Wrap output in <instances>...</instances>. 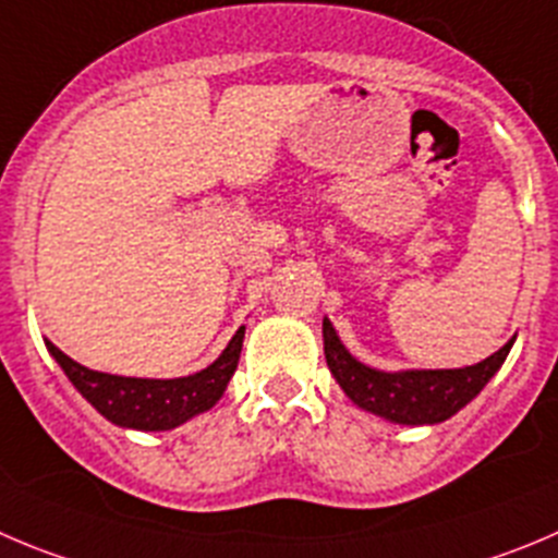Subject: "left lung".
<instances>
[{
    "label": "left lung",
    "mask_w": 558,
    "mask_h": 558,
    "mask_svg": "<svg viewBox=\"0 0 558 558\" xmlns=\"http://www.w3.org/2000/svg\"><path fill=\"white\" fill-rule=\"evenodd\" d=\"M325 357L332 377L343 393L368 413L393 424H440L460 413L478 390L490 383L493 374L507 361L512 341H507L490 357L465 368H413V372H379L350 355L330 319L322 322Z\"/></svg>",
    "instance_id": "left-lung-1"
}]
</instances>
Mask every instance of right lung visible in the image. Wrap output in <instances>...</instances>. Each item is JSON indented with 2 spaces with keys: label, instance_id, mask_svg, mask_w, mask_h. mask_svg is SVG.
<instances>
[{
  "label": "right lung",
  "instance_id": "obj_1",
  "mask_svg": "<svg viewBox=\"0 0 558 558\" xmlns=\"http://www.w3.org/2000/svg\"><path fill=\"white\" fill-rule=\"evenodd\" d=\"M242 338L244 327H239L236 336L228 341L222 355L211 366L190 374V377L175 379L118 377V374L93 372V368L71 361L51 341H46V350L60 363L74 388L104 418L118 426H126V429L165 432L175 429L179 424L206 413L220 402L233 372H236L239 355H242Z\"/></svg>",
  "mask_w": 558,
  "mask_h": 558
}]
</instances>
